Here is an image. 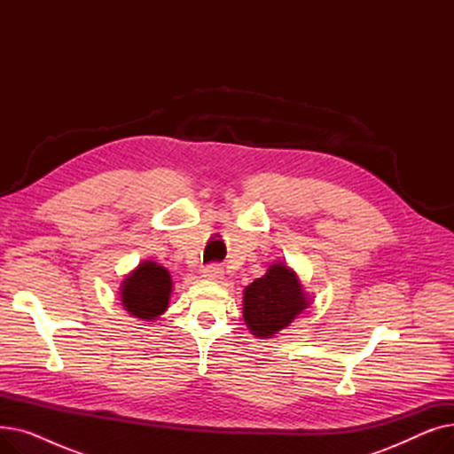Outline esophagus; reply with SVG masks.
Returning <instances> with one entry per match:
<instances>
[{
  "mask_svg": "<svg viewBox=\"0 0 454 454\" xmlns=\"http://www.w3.org/2000/svg\"><path fill=\"white\" fill-rule=\"evenodd\" d=\"M224 276V269L219 263H211L204 269V278L207 279H223Z\"/></svg>",
  "mask_w": 454,
  "mask_h": 454,
  "instance_id": "esophagus-1",
  "label": "esophagus"
}]
</instances>
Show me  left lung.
Wrapping results in <instances>:
<instances>
[{"instance_id": "left-lung-1", "label": "left lung", "mask_w": 454, "mask_h": 454, "mask_svg": "<svg viewBox=\"0 0 454 454\" xmlns=\"http://www.w3.org/2000/svg\"><path fill=\"white\" fill-rule=\"evenodd\" d=\"M243 317L255 337L270 339L307 307L294 272L281 263L269 269L245 289Z\"/></svg>"}]
</instances>
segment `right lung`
Listing matches in <instances>:
<instances>
[{"label":"right lung","mask_w":454,"mask_h":454,"mask_svg":"<svg viewBox=\"0 0 454 454\" xmlns=\"http://www.w3.org/2000/svg\"><path fill=\"white\" fill-rule=\"evenodd\" d=\"M171 289L173 281L169 272L145 261L123 281L121 301L136 318L156 320L169 305Z\"/></svg>","instance_id":"add662e5"}]
</instances>
